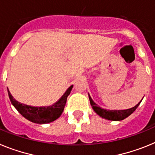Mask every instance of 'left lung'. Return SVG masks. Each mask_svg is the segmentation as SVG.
Here are the masks:
<instances>
[{
    "mask_svg": "<svg viewBox=\"0 0 155 155\" xmlns=\"http://www.w3.org/2000/svg\"><path fill=\"white\" fill-rule=\"evenodd\" d=\"M89 99H90V102H91V106H92L93 109L94 110V111H95L97 115H99L101 117H102V118H105V119H108V120L112 121L123 120L124 118H127L129 115H131L132 113L134 112V111L137 109V107L139 106V104L141 102H139L135 107L130 108V109L115 110V111H113L112 110V111H111V110L104 109V108H101V107H99L96 103H94V101L91 99L90 95H89Z\"/></svg>",
    "mask_w": 155,
    "mask_h": 155,
    "instance_id": "8db88e82",
    "label": "left lung"
}]
</instances>
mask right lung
<instances>
[{"mask_svg": "<svg viewBox=\"0 0 155 155\" xmlns=\"http://www.w3.org/2000/svg\"><path fill=\"white\" fill-rule=\"evenodd\" d=\"M72 89V86H71L58 101L56 102L52 106L47 107H37L25 105L24 104L19 103L15 99H14L12 95L9 92L8 89V96L12 104L22 116L34 123L44 124V123L53 122L60 117L61 113L64 111L67 97L69 95Z\"/></svg>", "mask_w": 155, "mask_h": 155, "instance_id": "obj_1", "label": "right lung"}]
</instances>
